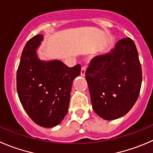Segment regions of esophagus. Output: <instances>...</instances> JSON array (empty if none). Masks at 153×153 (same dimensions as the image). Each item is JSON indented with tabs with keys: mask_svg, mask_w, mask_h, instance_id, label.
<instances>
[{
	"mask_svg": "<svg viewBox=\"0 0 153 153\" xmlns=\"http://www.w3.org/2000/svg\"><path fill=\"white\" fill-rule=\"evenodd\" d=\"M86 69H87V67H86L85 66H83L82 67H81V76H84V75H85Z\"/></svg>",
	"mask_w": 153,
	"mask_h": 153,
	"instance_id": "obj_1",
	"label": "esophagus"
}]
</instances>
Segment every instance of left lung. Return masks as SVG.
Returning a JSON list of instances; mask_svg holds the SVG:
<instances>
[{
    "label": "left lung",
    "instance_id": "obj_1",
    "mask_svg": "<svg viewBox=\"0 0 153 153\" xmlns=\"http://www.w3.org/2000/svg\"><path fill=\"white\" fill-rule=\"evenodd\" d=\"M85 75L93 109L100 117L111 120L126 114L138 98L142 82L132 39H120L110 52L95 57Z\"/></svg>",
    "mask_w": 153,
    "mask_h": 153
}]
</instances>
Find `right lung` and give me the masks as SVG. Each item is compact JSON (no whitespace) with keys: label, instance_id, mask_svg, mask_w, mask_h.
<instances>
[{"label":"right lung","instance_id":"obj_1","mask_svg":"<svg viewBox=\"0 0 153 153\" xmlns=\"http://www.w3.org/2000/svg\"><path fill=\"white\" fill-rule=\"evenodd\" d=\"M42 40L43 35H36L24 48L16 75L17 92L31 120L52 128L67 114L72 82L81 73V65L70 68L60 60H39L36 50Z\"/></svg>","mask_w":153,"mask_h":153}]
</instances>
